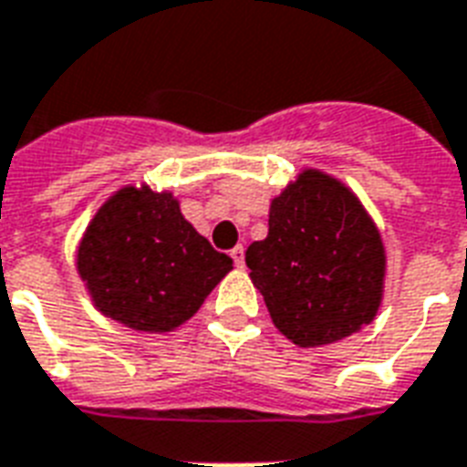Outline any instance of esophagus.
<instances>
[{
  "mask_svg": "<svg viewBox=\"0 0 467 467\" xmlns=\"http://www.w3.org/2000/svg\"><path fill=\"white\" fill-rule=\"evenodd\" d=\"M230 257H233L234 266L244 265V247H242V244H237L234 249H230Z\"/></svg>",
  "mask_w": 467,
  "mask_h": 467,
  "instance_id": "1",
  "label": "esophagus"
}]
</instances>
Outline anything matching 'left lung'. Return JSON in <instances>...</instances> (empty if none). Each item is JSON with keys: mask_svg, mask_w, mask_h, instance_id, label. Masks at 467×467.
Masks as SVG:
<instances>
[{"mask_svg": "<svg viewBox=\"0 0 467 467\" xmlns=\"http://www.w3.org/2000/svg\"><path fill=\"white\" fill-rule=\"evenodd\" d=\"M274 326L301 348L358 333L382 304L384 244L350 188L304 171L269 208V234L244 252Z\"/></svg>", "mask_w": 467, "mask_h": 467, "instance_id": "obj_1", "label": "left lung"}]
</instances>
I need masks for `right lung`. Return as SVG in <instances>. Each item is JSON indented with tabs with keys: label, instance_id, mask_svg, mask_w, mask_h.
Returning <instances> with one entry per match:
<instances>
[{
	"label": "right lung",
	"instance_id": "obj_1",
	"mask_svg": "<svg viewBox=\"0 0 467 467\" xmlns=\"http://www.w3.org/2000/svg\"><path fill=\"white\" fill-rule=\"evenodd\" d=\"M233 259L210 247L171 193L127 186L98 210L78 247V272L99 313L144 333L186 323Z\"/></svg>",
	"mask_w": 467,
	"mask_h": 467
}]
</instances>
